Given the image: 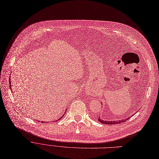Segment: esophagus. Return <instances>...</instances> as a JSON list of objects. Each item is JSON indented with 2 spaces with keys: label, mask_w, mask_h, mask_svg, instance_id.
<instances>
[{
  "label": "esophagus",
  "mask_w": 159,
  "mask_h": 159,
  "mask_svg": "<svg viewBox=\"0 0 159 159\" xmlns=\"http://www.w3.org/2000/svg\"><path fill=\"white\" fill-rule=\"evenodd\" d=\"M88 94H89V95H94L95 93L93 92V91H88Z\"/></svg>",
  "instance_id": "obj_1"
}]
</instances>
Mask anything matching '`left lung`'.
Here are the masks:
<instances>
[{
	"instance_id": "8db88e82",
	"label": "left lung",
	"mask_w": 159,
	"mask_h": 159,
	"mask_svg": "<svg viewBox=\"0 0 159 159\" xmlns=\"http://www.w3.org/2000/svg\"><path fill=\"white\" fill-rule=\"evenodd\" d=\"M132 116H131V117ZM128 119H129V118H127L126 119H122L120 120H114V121H106V120H103L102 119H100V117H98V120L101 122V123H102V124H119V123H121V122H125Z\"/></svg>"
}]
</instances>
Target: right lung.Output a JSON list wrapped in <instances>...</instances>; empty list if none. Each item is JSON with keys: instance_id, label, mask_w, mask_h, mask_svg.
<instances>
[{"instance_id": "add662e5", "label": "right lung", "mask_w": 159, "mask_h": 159, "mask_svg": "<svg viewBox=\"0 0 159 159\" xmlns=\"http://www.w3.org/2000/svg\"><path fill=\"white\" fill-rule=\"evenodd\" d=\"M10 82H10V84H11ZM10 88H11V85H10ZM62 116H63V115H62ZM62 116H61V118H62ZM59 119H58V120H59Z\"/></svg>"}]
</instances>
